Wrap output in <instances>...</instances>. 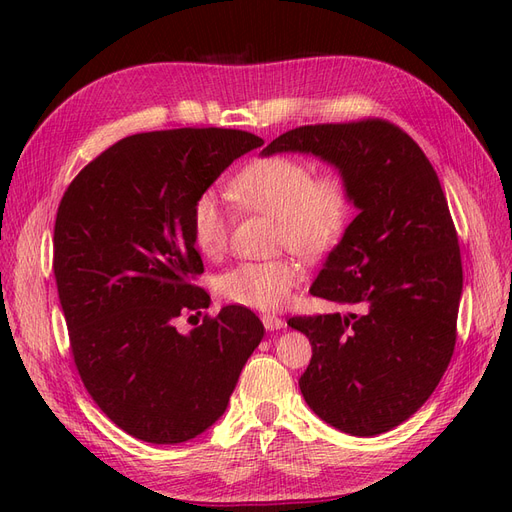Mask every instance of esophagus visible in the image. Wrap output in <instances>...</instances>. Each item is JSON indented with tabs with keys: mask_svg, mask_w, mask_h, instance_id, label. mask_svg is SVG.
<instances>
[{
	"mask_svg": "<svg viewBox=\"0 0 512 512\" xmlns=\"http://www.w3.org/2000/svg\"><path fill=\"white\" fill-rule=\"evenodd\" d=\"M262 324H265L267 331H280L286 327V322L282 318L271 316V314H262Z\"/></svg>",
	"mask_w": 512,
	"mask_h": 512,
	"instance_id": "1",
	"label": "esophagus"
}]
</instances>
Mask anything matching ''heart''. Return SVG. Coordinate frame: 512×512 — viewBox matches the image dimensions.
<instances>
[{
    "label": "heart",
    "instance_id": "obj_1",
    "mask_svg": "<svg viewBox=\"0 0 512 512\" xmlns=\"http://www.w3.org/2000/svg\"><path fill=\"white\" fill-rule=\"evenodd\" d=\"M235 205L277 218V245L303 258L329 254L344 239L354 198L342 173L316 175L314 166L294 156L256 158L228 183ZM190 235L196 250L218 258L228 243V215L211 190L198 194L190 211ZM303 280L292 258L239 262L224 271L215 290L222 299L254 309H280Z\"/></svg>",
    "mask_w": 512,
    "mask_h": 512
}]
</instances>
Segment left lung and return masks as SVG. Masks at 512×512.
I'll return each mask as SVG.
<instances>
[{
    "label": "left lung",
    "instance_id": "obj_1",
    "mask_svg": "<svg viewBox=\"0 0 512 512\" xmlns=\"http://www.w3.org/2000/svg\"><path fill=\"white\" fill-rule=\"evenodd\" d=\"M333 164L359 215L309 288L356 312L297 316L312 361L301 393L324 423L378 436L421 408L451 363L463 288L457 230L431 162L384 119L301 126L262 153Z\"/></svg>",
    "mask_w": 512,
    "mask_h": 512
}]
</instances>
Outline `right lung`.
Segmentation results:
<instances>
[{
    "label": "right lung",
    "instance_id": "add662e5",
    "mask_svg": "<svg viewBox=\"0 0 512 512\" xmlns=\"http://www.w3.org/2000/svg\"><path fill=\"white\" fill-rule=\"evenodd\" d=\"M260 136L179 128L121 138L72 179L61 198L53 271L74 365L111 421L151 444L196 438L224 414L265 327L252 309L211 299L190 235L198 194Z\"/></svg>",
    "mask_w": 512,
    "mask_h": 512
}]
</instances>
